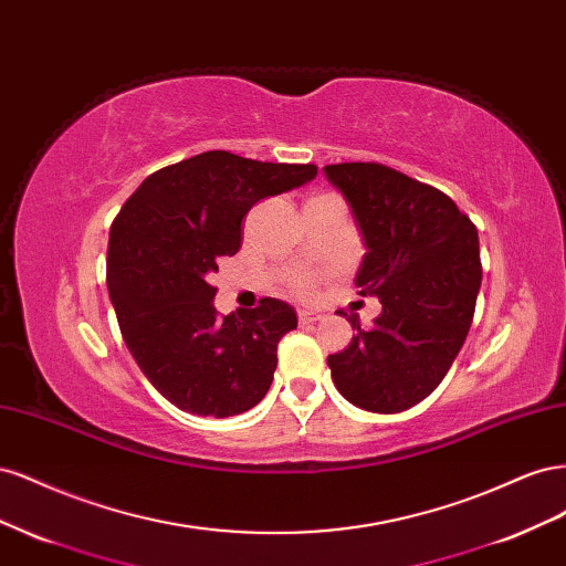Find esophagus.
I'll return each mask as SVG.
<instances>
[{
	"mask_svg": "<svg viewBox=\"0 0 566 566\" xmlns=\"http://www.w3.org/2000/svg\"><path fill=\"white\" fill-rule=\"evenodd\" d=\"M321 318H323V314L312 312V310H300V312H297V321H300L302 325H306V323H316V321H321Z\"/></svg>",
	"mask_w": 566,
	"mask_h": 566,
	"instance_id": "1",
	"label": "esophagus"
}]
</instances>
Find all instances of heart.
Returning <instances> with one entry per match:
<instances>
[{"label":"heart","instance_id":"b5f03b06","mask_svg":"<svg viewBox=\"0 0 566 566\" xmlns=\"http://www.w3.org/2000/svg\"><path fill=\"white\" fill-rule=\"evenodd\" d=\"M290 287H293V293L300 297H310L316 287V276L310 271H297L293 279H290Z\"/></svg>","mask_w":566,"mask_h":566}]
</instances>
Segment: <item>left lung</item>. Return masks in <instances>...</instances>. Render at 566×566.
<instances>
[{"mask_svg":"<svg viewBox=\"0 0 566 566\" xmlns=\"http://www.w3.org/2000/svg\"><path fill=\"white\" fill-rule=\"evenodd\" d=\"M347 198L366 254L358 295L378 297L370 328L328 356L337 391L373 413H399L439 387L468 337L482 285L479 238L439 188L380 163L325 165ZM345 316V312H337Z\"/></svg>","mask_w":566,"mask_h":566,"instance_id":"1","label":"left lung"}]
</instances>
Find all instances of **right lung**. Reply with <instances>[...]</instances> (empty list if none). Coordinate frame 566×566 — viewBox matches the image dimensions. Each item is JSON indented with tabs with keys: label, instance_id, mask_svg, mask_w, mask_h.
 Segmentation results:
<instances>
[{
	"label": "right lung",
	"instance_id": "1",
	"mask_svg": "<svg viewBox=\"0 0 566 566\" xmlns=\"http://www.w3.org/2000/svg\"><path fill=\"white\" fill-rule=\"evenodd\" d=\"M316 172L208 150L146 177L115 217L106 283L119 333L148 382L186 413L238 416L269 391L295 310L264 297L219 316L210 281L221 256L241 248L252 205Z\"/></svg>",
	"mask_w": 566,
	"mask_h": 566
}]
</instances>
